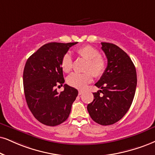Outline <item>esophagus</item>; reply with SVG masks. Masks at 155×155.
<instances>
[{"label":"esophagus","instance_id":"obj_1","mask_svg":"<svg viewBox=\"0 0 155 155\" xmlns=\"http://www.w3.org/2000/svg\"><path fill=\"white\" fill-rule=\"evenodd\" d=\"M83 91H78V94H79L80 95L83 94Z\"/></svg>","mask_w":155,"mask_h":155}]
</instances>
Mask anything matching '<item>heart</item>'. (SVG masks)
<instances>
[{"label": "heart", "instance_id": "b5f03b06", "mask_svg": "<svg viewBox=\"0 0 155 155\" xmlns=\"http://www.w3.org/2000/svg\"><path fill=\"white\" fill-rule=\"evenodd\" d=\"M76 53L87 60L83 73L73 72L67 78V82L70 86L78 89H84L87 84L93 81V75L98 78L106 71L107 62L99 51L92 46L85 45L76 50ZM61 68L64 72H69L72 68V60L70 54H64L61 60Z\"/></svg>", "mask_w": 155, "mask_h": 155}]
</instances>
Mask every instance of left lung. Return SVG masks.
<instances>
[{"mask_svg": "<svg viewBox=\"0 0 155 155\" xmlns=\"http://www.w3.org/2000/svg\"><path fill=\"white\" fill-rule=\"evenodd\" d=\"M108 60L106 71L95 84L101 90L87 109L92 119L101 125H111L127 114L136 91L137 78L134 64L124 50L114 44L101 42Z\"/></svg>", "mask_w": 155, "mask_h": 155, "instance_id": "obj_1", "label": "left lung"}]
</instances>
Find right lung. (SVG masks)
I'll return each instance as SVG.
<instances>
[{"instance_id":"obj_1","label":"right lung","mask_w":155,"mask_h":155,"mask_svg":"<svg viewBox=\"0 0 155 155\" xmlns=\"http://www.w3.org/2000/svg\"><path fill=\"white\" fill-rule=\"evenodd\" d=\"M77 43L46 44L25 64L23 83L26 103L34 117L45 125L54 127L65 121L78 96V90L67 84L60 93L55 88L64 83L61 60Z\"/></svg>"}]
</instances>
